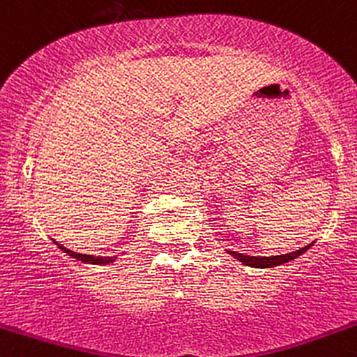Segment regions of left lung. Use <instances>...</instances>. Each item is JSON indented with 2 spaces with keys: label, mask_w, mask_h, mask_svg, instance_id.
<instances>
[{
  "label": "left lung",
  "mask_w": 357,
  "mask_h": 357,
  "mask_svg": "<svg viewBox=\"0 0 357 357\" xmlns=\"http://www.w3.org/2000/svg\"><path fill=\"white\" fill-rule=\"evenodd\" d=\"M312 248V244L305 245L303 249L295 250V252L289 254H281V256H271V257H256V256H245V254L241 252H234V250H227L230 256L236 257L237 261H241L244 266H250V268H257V269H266V268H276V266L287 264L289 261H295L296 257H300L301 254L307 252L308 249Z\"/></svg>",
  "instance_id": "left-lung-1"
}]
</instances>
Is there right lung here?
<instances>
[{
  "label": "right lung",
  "mask_w": 357,
  "mask_h": 357,
  "mask_svg": "<svg viewBox=\"0 0 357 357\" xmlns=\"http://www.w3.org/2000/svg\"><path fill=\"white\" fill-rule=\"evenodd\" d=\"M57 244V242H56ZM59 248L64 250L66 254H69L70 257H74V259L77 261H83V262H88V264H100V266H105V264H112V262H115L116 257H95V256H89V254H79V252H74V250H69L66 248H62L61 244H57Z\"/></svg>",
  "instance_id": "right-lung-1"
}]
</instances>
